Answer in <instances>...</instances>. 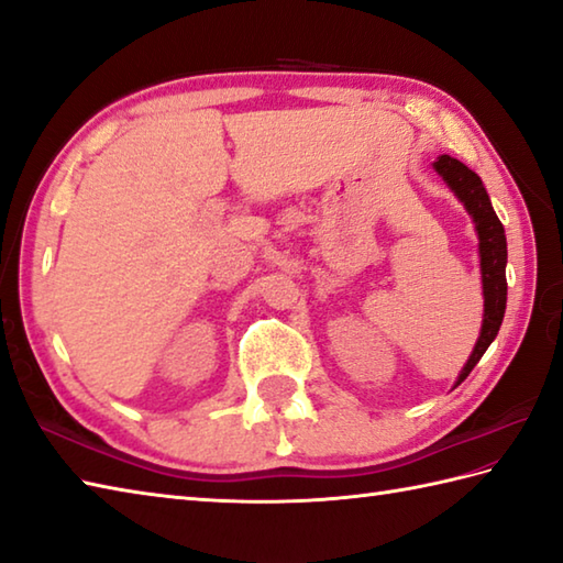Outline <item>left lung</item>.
I'll list each match as a JSON object with an SVG mask.
<instances>
[{"instance_id":"left-lung-1","label":"left lung","mask_w":563,"mask_h":563,"mask_svg":"<svg viewBox=\"0 0 563 563\" xmlns=\"http://www.w3.org/2000/svg\"><path fill=\"white\" fill-rule=\"evenodd\" d=\"M437 173L449 183L451 190L459 195V200L466 205L468 214L476 222V231L481 239V275H483V297H486V312H483V327L481 336L476 341L471 358L466 361L464 371L456 380L464 383L473 366L486 354V349L493 344V339L498 336V329L505 317V302H508V280H505V263H508V241H505V229L500 224L498 214L488 200L486 187H483L481 178L464 163L442 156L434 163Z\"/></svg>"}]
</instances>
